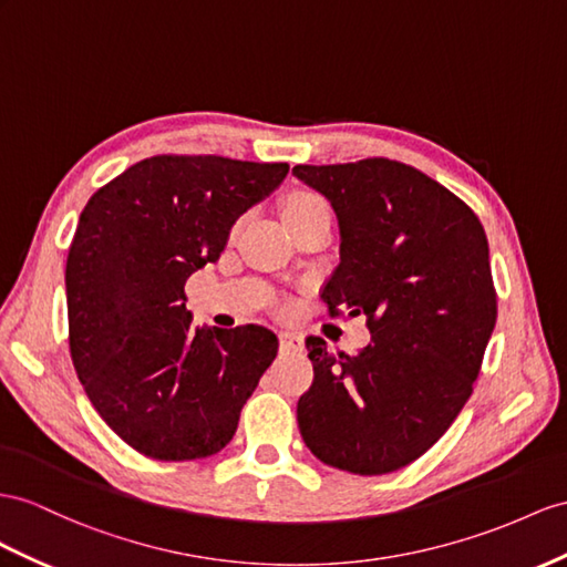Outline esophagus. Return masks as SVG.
I'll list each match as a JSON object with an SVG mask.
<instances>
[{"label": "esophagus", "mask_w": 567, "mask_h": 567, "mask_svg": "<svg viewBox=\"0 0 567 567\" xmlns=\"http://www.w3.org/2000/svg\"><path fill=\"white\" fill-rule=\"evenodd\" d=\"M280 347H282L285 352H301L303 350V340H301V336H297V332L282 330L280 332Z\"/></svg>", "instance_id": "esophagus-1"}]
</instances>
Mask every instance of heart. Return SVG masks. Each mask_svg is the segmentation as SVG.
Wrapping results in <instances>:
<instances>
[{
	"label": "heart",
	"instance_id": "1",
	"mask_svg": "<svg viewBox=\"0 0 567 567\" xmlns=\"http://www.w3.org/2000/svg\"><path fill=\"white\" fill-rule=\"evenodd\" d=\"M318 206H326V203L318 198L316 194H295L292 198L287 200V206H285V215H295V213H303V210H309V208H318Z\"/></svg>",
	"mask_w": 567,
	"mask_h": 567
}]
</instances>
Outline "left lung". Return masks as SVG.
I'll return each instance as SVG.
<instances>
[{
  "label": "left lung",
  "instance_id": "1",
  "mask_svg": "<svg viewBox=\"0 0 567 567\" xmlns=\"http://www.w3.org/2000/svg\"><path fill=\"white\" fill-rule=\"evenodd\" d=\"M340 227V266L323 287L336 313L369 318L371 344L332 354L309 338L313 383L297 404L311 453L352 474L422 457L472 395L496 326L488 241L445 186L395 159L297 165Z\"/></svg>",
  "mask_w": 567,
  "mask_h": 567
}]
</instances>
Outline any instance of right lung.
Masks as SVG:
<instances>
[{
	"label": "right lung",
	"mask_w": 567,
	"mask_h": 567,
	"mask_svg": "<svg viewBox=\"0 0 567 567\" xmlns=\"http://www.w3.org/2000/svg\"><path fill=\"white\" fill-rule=\"evenodd\" d=\"M287 163L155 155L91 196L66 258L69 347L95 412L153 460L210 457L278 354L264 326H194L188 275L268 198Z\"/></svg>",
	"instance_id": "add662e5"
}]
</instances>
